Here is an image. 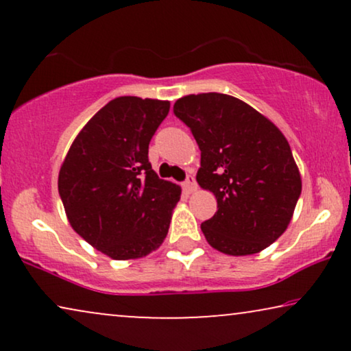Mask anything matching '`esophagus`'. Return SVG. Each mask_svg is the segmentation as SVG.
<instances>
[{"label":"esophagus","instance_id":"34e87169","mask_svg":"<svg viewBox=\"0 0 351 351\" xmlns=\"http://www.w3.org/2000/svg\"><path fill=\"white\" fill-rule=\"evenodd\" d=\"M184 189L186 193H193V191L196 190V180L193 176H189L186 177V180L184 182Z\"/></svg>","mask_w":351,"mask_h":351}]
</instances>
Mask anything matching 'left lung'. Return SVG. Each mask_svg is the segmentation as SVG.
I'll return each mask as SVG.
<instances>
[{"label": "left lung", "mask_w": 351, "mask_h": 351, "mask_svg": "<svg viewBox=\"0 0 351 351\" xmlns=\"http://www.w3.org/2000/svg\"><path fill=\"white\" fill-rule=\"evenodd\" d=\"M174 113L201 150L199 186L213 191L217 213L201 223L206 241L228 256H251L289 225L302 191L289 142L267 117L233 95L190 94Z\"/></svg>", "instance_id": "obj_1"}]
</instances>
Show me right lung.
<instances>
[{
	"label": "right lung",
	"instance_id": "add662e5",
	"mask_svg": "<svg viewBox=\"0 0 351 351\" xmlns=\"http://www.w3.org/2000/svg\"><path fill=\"white\" fill-rule=\"evenodd\" d=\"M169 100L124 95L110 100L75 137L59 172L71 228L113 261L156 251L169 230L180 186L148 162V143Z\"/></svg>",
	"mask_w": 351,
	"mask_h": 351
}]
</instances>
